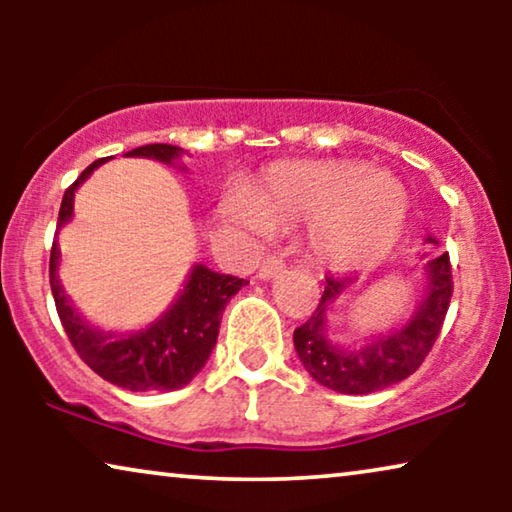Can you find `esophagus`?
Returning a JSON list of instances; mask_svg holds the SVG:
<instances>
[{
  "label": "esophagus",
  "instance_id": "34e87169",
  "mask_svg": "<svg viewBox=\"0 0 512 512\" xmlns=\"http://www.w3.org/2000/svg\"><path fill=\"white\" fill-rule=\"evenodd\" d=\"M284 268H286V263L282 261V258H279V256H268L263 261L261 270H258V277H261V279H272V277L282 275Z\"/></svg>",
  "mask_w": 512,
  "mask_h": 512
}]
</instances>
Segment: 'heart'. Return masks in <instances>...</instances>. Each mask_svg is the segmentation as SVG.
<instances>
[{
	"mask_svg": "<svg viewBox=\"0 0 512 512\" xmlns=\"http://www.w3.org/2000/svg\"><path fill=\"white\" fill-rule=\"evenodd\" d=\"M223 219L254 235L314 221L312 247L326 263L349 268L380 258L408 216L401 181L359 160L282 163L265 174L251 202L228 198Z\"/></svg>",
	"mask_w": 512,
	"mask_h": 512,
	"instance_id": "obj_1",
	"label": "heart"
}]
</instances>
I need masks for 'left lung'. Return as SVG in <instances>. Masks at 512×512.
Returning a JSON list of instances; mask_svg holds the SVG:
<instances>
[{"label": "left lung", "instance_id": "8db88e82", "mask_svg": "<svg viewBox=\"0 0 512 512\" xmlns=\"http://www.w3.org/2000/svg\"><path fill=\"white\" fill-rule=\"evenodd\" d=\"M426 242H433L426 237ZM426 258V293L403 326L370 338L366 345L345 349L328 338V312L354 277H326V289L312 317L293 331V345L307 373L338 394H373L405 380L422 366L436 345L452 298L450 256Z\"/></svg>", "mask_w": 512, "mask_h": 512}]
</instances>
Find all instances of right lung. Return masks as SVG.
<instances>
[{"label": "right lung", "instance_id": "add662e5", "mask_svg": "<svg viewBox=\"0 0 512 512\" xmlns=\"http://www.w3.org/2000/svg\"><path fill=\"white\" fill-rule=\"evenodd\" d=\"M125 156L153 158L172 165L181 156V149L172 144H146L128 151ZM107 160L109 158H100L88 165L62 195L58 230L67 221H72L76 188ZM58 265L60 249L58 242H53L51 268H48L51 291L69 342L88 368H93L107 382L128 391H174L186 387L212 354L228 300L244 284H249L240 277L221 275V272L209 270L207 265L195 263L184 291L179 293V298L163 317L142 331L114 335L97 331L74 310L58 279Z\"/></svg>", "mask_w": 512, "mask_h": 512}]
</instances>
